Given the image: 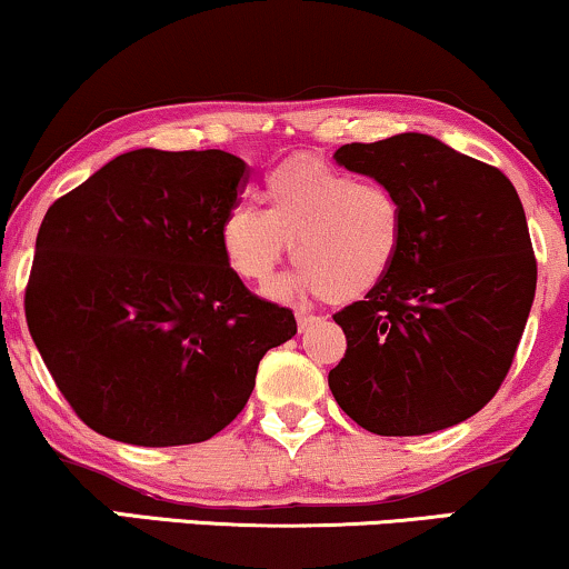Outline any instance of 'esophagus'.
<instances>
[{
  "instance_id": "obj_1",
  "label": "esophagus",
  "mask_w": 569,
  "mask_h": 569,
  "mask_svg": "<svg viewBox=\"0 0 569 569\" xmlns=\"http://www.w3.org/2000/svg\"><path fill=\"white\" fill-rule=\"evenodd\" d=\"M320 318H315V315H307V312H297V326H299V330H307V328H312L315 322H318Z\"/></svg>"
}]
</instances>
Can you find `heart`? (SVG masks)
Segmentation results:
<instances>
[{
  "instance_id": "obj_1",
  "label": "heart",
  "mask_w": 569,
  "mask_h": 569,
  "mask_svg": "<svg viewBox=\"0 0 569 569\" xmlns=\"http://www.w3.org/2000/svg\"><path fill=\"white\" fill-rule=\"evenodd\" d=\"M222 260L243 283L264 286L291 243L297 272L278 297L318 291L362 299L388 276L405 241V207L391 186L357 181L315 157H291L264 181V212L233 207L220 220Z\"/></svg>"
}]
</instances>
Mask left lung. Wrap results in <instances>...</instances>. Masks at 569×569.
<instances>
[{"label":"left lung","mask_w":569,"mask_h":569,"mask_svg":"<svg viewBox=\"0 0 569 569\" xmlns=\"http://www.w3.org/2000/svg\"><path fill=\"white\" fill-rule=\"evenodd\" d=\"M351 172L391 186L405 241L388 276L333 320L338 407L378 436H426L480 412L507 378L536 297L522 201L499 168L426 133L343 143Z\"/></svg>","instance_id":"8db88e82"}]
</instances>
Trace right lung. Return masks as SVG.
<instances>
[{"label": "right lung", "mask_w": 569, "mask_h": 569, "mask_svg": "<svg viewBox=\"0 0 569 569\" xmlns=\"http://www.w3.org/2000/svg\"><path fill=\"white\" fill-rule=\"evenodd\" d=\"M247 162L136 149L49 207L36 236L26 320L73 412L133 446L220 433L251 397L264 351L297 333L220 251Z\"/></svg>", "instance_id": "1"}]
</instances>
